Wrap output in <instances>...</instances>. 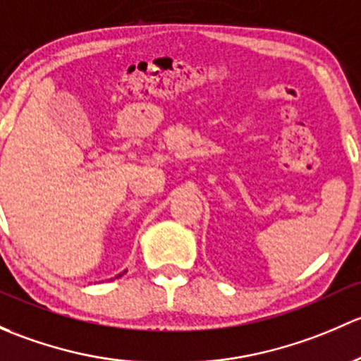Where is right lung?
Returning a JSON list of instances; mask_svg holds the SVG:
<instances>
[{
	"instance_id": "right-lung-1",
	"label": "right lung",
	"mask_w": 361,
	"mask_h": 361,
	"mask_svg": "<svg viewBox=\"0 0 361 361\" xmlns=\"http://www.w3.org/2000/svg\"><path fill=\"white\" fill-rule=\"evenodd\" d=\"M118 276H121V274H118ZM118 276H116V278H118Z\"/></svg>"
}]
</instances>
